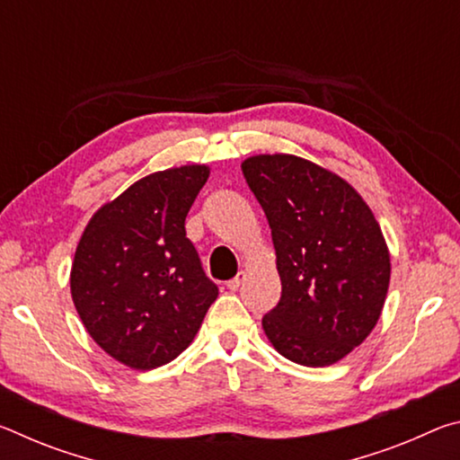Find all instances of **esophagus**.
<instances>
[{"mask_svg":"<svg viewBox=\"0 0 460 460\" xmlns=\"http://www.w3.org/2000/svg\"><path fill=\"white\" fill-rule=\"evenodd\" d=\"M243 279H245V271H239V274H237L235 278H231V279H229V282H227V288H229V290L235 292V290H239V286L243 284Z\"/></svg>","mask_w":460,"mask_h":460,"instance_id":"1","label":"esophagus"}]
</instances>
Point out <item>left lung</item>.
<instances>
[{
    "instance_id": "left-lung-1",
    "label": "left lung",
    "mask_w": 460,
    "mask_h": 460,
    "mask_svg": "<svg viewBox=\"0 0 460 460\" xmlns=\"http://www.w3.org/2000/svg\"><path fill=\"white\" fill-rule=\"evenodd\" d=\"M241 170L268 217L282 279L263 331L286 359L332 365L384 308L389 253L376 217L353 186L296 155H253Z\"/></svg>"
}]
</instances>
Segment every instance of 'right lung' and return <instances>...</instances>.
<instances>
[{
	"label": "right lung",
	"instance_id": "add662e5",
	"mask_svg": "<svg viewBox=\"0 0 460 460\" xmlns=\"http://www.w3.org/2000/svg\"><path fill=\"white\" fill-rule=\"evenodd\" d=\"M207 178V166L142 178L93 215L76 247V313L128 367L154 369L181 355L219 296L184 229Z\"/></svg>",
	"mask_w": 460,
	"mask_h": 460
}]
</instances>
